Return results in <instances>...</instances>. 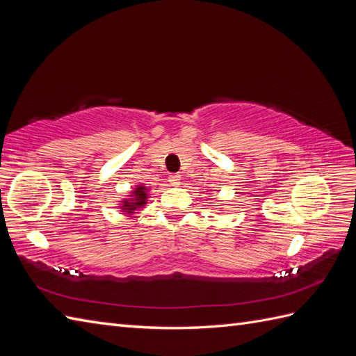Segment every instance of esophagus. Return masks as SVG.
Wrapping results in <instances>:
<instances>
[{
    "instance_id": "34e87169",
    "label": "esophagus",
    "mask_w": 356,
    "mask_h": 356,
    "mask_svg": "<svg viewBox=\"0 0 356 356\" xmlns=\"http://www.w3.org/2000/svg\"><path fill=\"white\" fill-rule=\"evenodd\" d=\"M180 177L179 174H172V176H170V184L172 185V186H177V185H180Z\"/></svg>"
}]
</instances>
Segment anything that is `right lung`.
<instances>
[{
	"mask_svg": "<svg viewBox=\"0 0 356 356\" xmlns=\"http://www.w3.org/2000/svg\"><path fill=\"white\" fill-rule=\"evenodd\" d=\"M148 190L149 188L143 186V185L136 186L134 190L130 193V195H128V199L120 200L122 203H120L119 208L122 209V213L131 216L136 209L145 207L147 199H148Z\"/></svg>",
	"mask_w": 356,
	"mask_h": 356,
	"instance_id": "right-lung-1",
	"label": "right lung"
}]
</instances>
